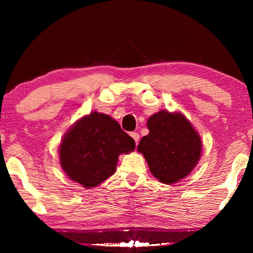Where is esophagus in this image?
Wrapping results in <instances>:
<instances>
[{
	"label": "esophagus",
	"mask_w": 253,
	"mask_h": 253,
	"mask_svg": "<svg viewBox=\"0 0 253 253\" xmlns=\"http://www.w3.org/2000/svg\"><path fill=\"white\" fill-rule=\"evenodd\" d=\"M130 136L132 137V138H134V140L136 142V145H138V140H139V134H138V132L131 131L130 132Z\"/></svg>",
	"instance_id": "34e87169"
}]
</instances>
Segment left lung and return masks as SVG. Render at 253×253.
I'll return each instance as SVG.
<instances>
[{"label": "left lung", "mask_w": 253, "mask_h": 253, "mask_svg": "<svg viewBox=\"0 0 253 253\" xmlns=\"http://www.w3.org/2000/svg\"><path fill=\"white\" fill-rule=\"evenodd\" d=\"M149 134L137 146L154 176L173 184L190 174L198 164L202 143L191 123L181 114L160 111L149 117Z\"/></svg>", "instance_id": "obj_1"}]
</instances>
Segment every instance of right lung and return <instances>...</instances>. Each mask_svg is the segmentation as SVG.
Masks as SVG:
<instances>
[{"mask_svg":"<svg viewBox=\"0 0 253 253\" xmlns=\"http://www.w3.org/2000/svg\"><path fill=\"white\" fill-rule=\"evenodd\" d=\"M135 149V140L105 114L93 111L67 132L60 145V164L72 181L95 187L113 175L119 154Z\"/></svg>","mask_w":253,"mask_h":253,"instance_id":"add662e5","label":"right lung"}]
</instances>
